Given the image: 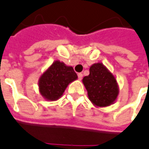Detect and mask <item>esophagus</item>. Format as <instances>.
Returning a JSON list of instances; mask_svg holds the SVG:
<instances>
[{"label": "esophagus", "mask_w": 149, "mask_h": 149, "mask_svg": "<svg viewBox=\"0 0 149 149\" xmlns=\"http://www.w3.org/2000/svg\"><path fill=\"white\" fill-rule=\"evenodd\" d=\"M78 79L79 80H81L82 79V77H83V74L82 73H78Z\"/></svg>", "instance_id": "34e87169"}]
</instances>
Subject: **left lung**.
<instances>
[{
  "mask_svg": "<svg viewBox=\"0 0 149 149\" xmlns=\"http://www.w3.org/2000/svg\"><path fill=\"white\" fill-rule=\"evenodd\" d=\"M82 82L94 106L107 107L115 103L119 94L118 84L115 77L102 63L92 65L89 75L84 77Z\"/></svg>",
  "mask_w": 149,
  "mask_h": 149,
  "instance_id": "obj_1",
  "label": "left lung"
}]
</instances>
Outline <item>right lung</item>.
Wrapping results in <instances>:
<instances>
[{
  "label": "right lung",
  "mask_w": 149,
  "mask_h": 149,
  "mask_svg": "<svg viewBox=\"0 0 149 149\" xmlns=\"http://www.w3.org/2000/svg\"><path fill=\"white\" fill-rule=\"evenodd\" d=\"M77 79L72 66L55 61L39 78V92L45 100L54 101L62 97L68 85Z\"/></svg>",
  "instance_id": "add662e5"
}]
</instances>
